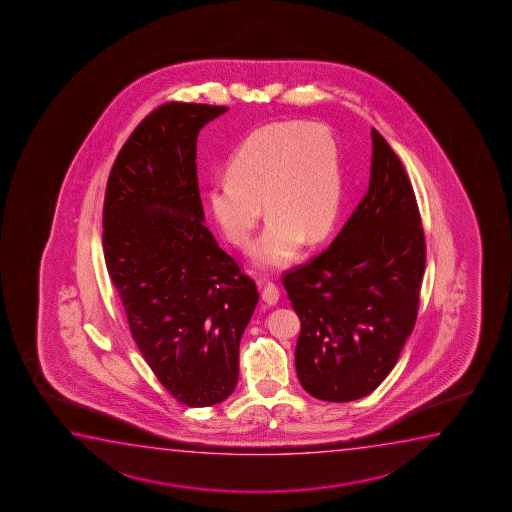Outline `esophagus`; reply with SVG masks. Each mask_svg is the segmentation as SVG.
I'll return each mask as SVG.
<instances>
[{
	"label": "esophagus",
	"mask_w": 512,
	"mask_h": 512,
	"mask_svg": "<svg viewBox=\"0 0 512 512\" xmlns=\"http://www.w3.org/2000/svg\"><path fill=\"white\" fill-rule=\"evenodd\" d=\"M260 297H262V301L269 304V306H274V304L278 302V299H280V288L276 287L274 283H267Z\"/></svg>",
	"instance_id": "34e87169"
}]
</instances>
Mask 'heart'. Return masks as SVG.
<instances>
[{"mask_svg":"<svg viewBox=\"0 0 512 512\" xmlns=\"http://www.w3.org/2000/svg\"><path fill=\"white\" fill-rule=\"evenodd\" d=\"M343 197L341 150L329 127L280 122L259 127L227 166V178L206 192L211 217L225 238L246 248L262 215L269 217L252 248L255 266H290L308 243L336 224Z\"/></svg>","mask_w":512,"mask_h":512,"instance_id":"1","label":"heart"}]
</instances>
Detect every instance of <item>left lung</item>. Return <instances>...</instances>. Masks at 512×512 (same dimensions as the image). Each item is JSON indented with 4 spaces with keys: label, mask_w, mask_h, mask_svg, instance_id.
I'll use <instances>...</instances> for the list:
<instances>
[{
    "label": "left lung",
    "mask_w": 512,
    "mask_h": 512,
    "mask_svg": "<svg viewBox=\"0 0 512 512\" xmlns=\"http://www.w3.org/2000/svg\"><path fill=\"white\" fill-rule=\"evenodd\" d=\"M369 190L320 255L283 276L301 318L295 369L315 399L374 392L411 336L425 273V234L397 154L372 129Z\"/></svg>",
    "instance_id": "1"
}]
</instances>
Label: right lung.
<instances>
[{"instance_id": "1", "label": "right lung", "mask_w": 512, "mask_h": 512, "mask_svg": "<svg viewBox=\"0 0 512 512\" xmlns=\"http://www.w3.org/2000/svg\"><path fill=\"white\" fill-rule=\"evenodd\" d=\"M227 106L166 103L120 148L106 183L103 250L129 329L162 386L206 407L238 385L239 341L259 301L204 225L197 134Z\"/></svg>"}]
</instances>
